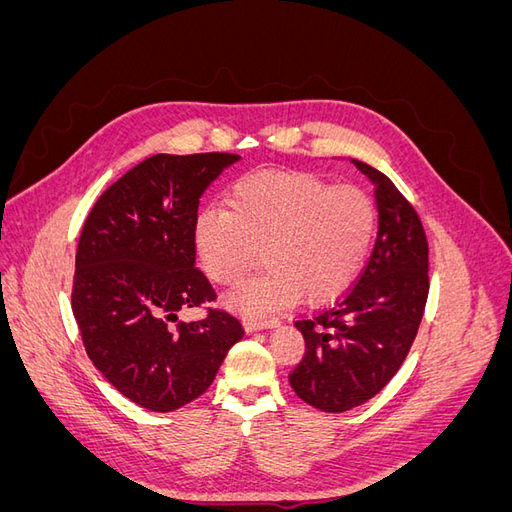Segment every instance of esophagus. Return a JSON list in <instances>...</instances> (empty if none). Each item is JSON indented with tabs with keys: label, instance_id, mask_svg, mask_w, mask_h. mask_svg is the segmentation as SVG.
<instances>
[{
	"label": "esophagus",
	"instance_id": "esophagus-1",
	"mask_svg": "<svg viewBox=\"0 0 512 512\" xmlns=\"http://www.w3.org/2000/svg\"><path fill=\"white\" fill-rule=\"evenodd\" d=\"M243 327H245V331L271 329V327H277V320H273V318H252V316H243Z\"/></svg>",
	"mask_w": 512,
	"mask_h": 512
}]
</instances>
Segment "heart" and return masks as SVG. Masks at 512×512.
<instances>
[{"label": "heart", "instance_id": "obj_1", "mask_svg": "<svg viewBox=\"0 0 512 512\" xmlns=\"http://www.w3.org/2000/svg\"><path fill=\"white\" fill-rule=\"evenodd\" d=\"M226 205L196 215V252L211 282L235 286L262 250L267 269L228 297L247 316L277 312L301 297H339L359 277L376 235L374 200L312 173L256 170L232 185Z\"/></svg>", "mask_w": 512, "mask_h": 512}]
</instances>
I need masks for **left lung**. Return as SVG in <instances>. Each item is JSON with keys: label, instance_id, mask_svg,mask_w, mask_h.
<instances>
[{"label": "left lung", "instance_id": "1", "mask_svg": "<svg viewBox=\"0 0 512 512\" xmlns=\"http://www.w3.org/2000/svg\"><path fill=\"white\" fill-rule=\"evenodd\" d=\"M376 190L378 237L363 273L342 297L294 322L305 339L288 376L305 404L346 412L380 393L406 361L429 294V245L421 218L395 183L352 160Z\"/></svg>", "mask_w": 512, "mask_h": 512}]
</instances>
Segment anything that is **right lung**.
Masks as SVG:
<instances>
[{"instance_id": "right-lung-1", "label": "right lung", "mask_w": 512, "mask_h": 512, "mask_svg": "<svg viewBox=\"0 0 512 512\" xmlns=\"http://www.w3.org/2000/svg\"><path fill=\"white\" fill-rule=\"evenodd\" d=\"M235 153H158L117 179L83 224L72 312L87 356L115 389L153 412H173L203 395L241 322L207 309L177 322L183 307L215 301L196 269L194 222L200 196Z\"/></svg>"}]
</instances>
